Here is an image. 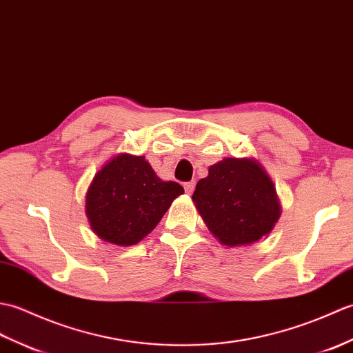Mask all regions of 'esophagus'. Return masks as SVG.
<instances>
[{"label":"esophagus","mask_w":353,"mask_h":353,"mask_svg":"<svg viewBox=\"0 0 353 353\" xmlns=\"http://www.w3.org/2000/svg\"><path fill=\"white\" fill-rule=\"evenodd\" d=\"M184 190H185L187 194H192L193 190H194V183H193V181L185 183V184H184Z\"/></svg>","instance_id":"1"}]
</instances>
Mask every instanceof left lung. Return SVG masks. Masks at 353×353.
I'll list each match as a JSON object with an SVG mask.
<instances>
[{
	"label": "left lung",
	"instance_id": "1",
	"mask_svg": "<svg viewBox=\"0 0 353 353\" xmlns=\"http://www.w3.org/2000/svg\"><path fill=\"white\" fill-rule=\"evenodd\" d=\"M192 201L223 246H249L275 228L281 202L272 178L252 157H226L208 169Z\"/></svg>",
	"mask_w": 353,
	"mask_h": 353
}]
</instances>
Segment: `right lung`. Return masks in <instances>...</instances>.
Here are the masks:
<instances>
[{
    "label": "right lung",
    "instance_id": "right-lung-1",
    "mask_svg": "<svg viewBox=\"0 0 353 353\" xmlns=\"http://www.w3.org/2000/svg\"><path fill=\"white\" fill-rule=\"evenodd\" d=\"M183 193L178 183L157 176L143 155L121 152L93 176L85 193V216L101 240L134 246Z\"/></svg>",
    "mask_w": 353,
    "mask_h": 353
}]
</instances>
